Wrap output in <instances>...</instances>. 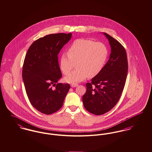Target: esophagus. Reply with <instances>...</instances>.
<instances>
[{"mask_svg":"<svg viewBox=\"0 0 152 152\" xmlns=\"http://www.w3.org/2000/svg\"><path fill=\"white\" fill-rule=\"evenodd\" d=\"M70 86H71L72 87H75L78 86V84L77 83H72V84H70Z\"/></svg>","mask_w":152,"mask_h":152,"instance_id":"1","label":"esophagus"}]
</instances>
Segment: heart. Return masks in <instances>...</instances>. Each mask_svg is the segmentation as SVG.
I'll return each mask as SVG.
<instances>
[{"label": "heart", "instance_id": "b5f03b06", "mask_svg": "<svg viewBox=\"0 0 152 152\" xmlns=\"http://www.w3.org/2000/svg\"><path fill=\"white\" fill-rule=\"evenodd\" d=\"M68 54L61 55L59 66L61 72L66 75L72 69L73 62L76 61V69L64 78L65 82L74 83L84 80L88 76L93 78L97 76L107 61L108 50L100 42L79 38L70 44Z\"/></svg>", "mask_w": 152, "mask_h": 152}]
</instances>
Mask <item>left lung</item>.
I'll use <instances>...</instances> for the list:
<instances>
[{"label":"left lung","mask_w":152,"mask_h":152,"mask_svg":"<svg viewBox=\"0 0 152 152\" xmlns=\"http://www.w3.org/2000/svg\"><path fill=\"white\" fill-rule=\"evenodd\" d=\"M111 46L110 58L101 72L86 84L83 96L84 108L100 115L110 111L118 102L124 90L128 73V59L124 47L117 40L103 33Z\"/></svg>","instance_id":"left-lung-1"}]
</instances>
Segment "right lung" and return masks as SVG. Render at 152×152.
Listing matches in <instances>:
<instances>
[{
	"label": "right lung",
	"instance_id": "obj_1",
	"mask_svg": "<svg viewBox=\"0 0 152 152\" xmlns=\"http://www.w3.org/2000/svg\"><path fill=\"white\" fill-rule=\"evenodd\" d=\"M72 37V33L52 34L41 37L31 45L26 53L22 76L31 105L41 113L50 115L58 111L70 89V85L51 86L62 77L58 55Z\"/></svg>",
	"mask_w": 152,
	"mask_h": 152
}]
</instances>
